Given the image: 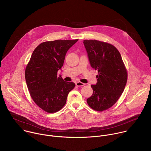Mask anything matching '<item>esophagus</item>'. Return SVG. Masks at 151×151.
I'll use <instances>...</instances> for the list:
<instances>
[{
  "instance_id": "34e87169",
  "label": "esophagus",
  "mask_w": 151,
  "mask_h": 151,
  "mask_svg": "<svg viewBox=\"0 0 151 151\" xmlns=\"http://www.w3.org/2000/svg\"><path fill=\"white\" fill-rule=\"evenodd\" d=\"M76 85L78 87H81V86H85V84L83 83H81L80 81H77V83H76Z\"/></svg>"
}]
</instances>
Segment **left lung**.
Returning a JSON list of instances; mask_svg holds the SVG:
<instances>
[{"label":"left lung","instance_id":"8db88e82","mask_svg":"<svg viewBox=\"0 0 151 151\" xmlns=\"http://www.w3.org/2000/svg\"><path fill=\"white\" fill-rule=\"evenodd\" d=\"M90 65L97 70V83L91 85L92 96L87 99L93 110L103 111L113 106L123 93L127 71L117 49L113 45L97 40H84Z\"/></svg>","mask_w":151,"mask_h":151}]
</instances>
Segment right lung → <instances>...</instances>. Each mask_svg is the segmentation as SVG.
Listing matches in <instances>:
<instances>
[{
  "label": "right lung",
  "mask_w": 151,
  "mask_h": 151,
  "mask_svg": "<svg viewBox=\"0 0 151 151\" xmlns=\"http://www.w3.org/2000/svg\"><path fill=\"white\" fill-rule=\"evenodd\" d=\"M78 40H55L40 44L34 51L25 72L27 85L35 103L45 112L58 111L65 104L75 87L66 82L58 71L63 65L67 51Z\"/></svg>",
  "instance_id": "obj_1"
}]
</instances>
